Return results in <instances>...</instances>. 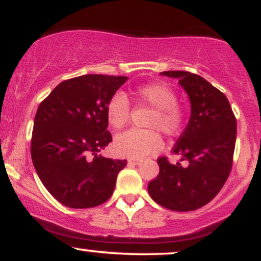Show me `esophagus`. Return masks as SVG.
Masks as SVG:
<instances>
[{
	"label": "esophagus",
	"mask_w": 261,
	"mask_h": 261,
	"mask_svg": "<svg viewBox=\"0 0 261 261\" xmlns=\"http://www.w3.org/2000/svg\"><path fill=\"white\" fill-rule=\"evenodd\" d=\"M127 161H128V163L135 164V166H137V164H141V162H142L141 158H128Z\"/></svg>",
	"instance_id": "esophagus-1"
}]
</instances>
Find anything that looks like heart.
Returning <instances> with one entry per match:
<instances>
[{"label": "heart", "mask_w": 261, "mask_h": 261, "mask_svg": "<svg viewBox=\"0 0 261 261\" xmlns=\"http://www.w3.org/2000/svg\"><path fill=\"white\" fill-rule=\"evenodd\" d=\"M137 98L153 108L148 120L149 127L161 128L168 136H175L181 131L185 122V112L178 104V94L166 83H151L139 87ZM108 122L115 130H120L130 119V103L124 93H116L107 106ZM163 141L155 130L131 128L116 136L114 141L116 152L131 158H142L155 153L162 148Z\"/></svg>", "instance_id": "1"}]
</instances>
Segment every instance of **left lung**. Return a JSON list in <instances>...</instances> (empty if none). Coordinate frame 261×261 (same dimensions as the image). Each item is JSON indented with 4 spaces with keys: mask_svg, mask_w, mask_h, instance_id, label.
<instances>
[{
    "mask_svg": "<svg viewBox=\"0 0 261 261\" xmlns=\"http://www.w3.org/2000/svg\"><path fill=\"white\" fill-rule=\"evenodd\" d=\"M161 74L179 80L188 93L191 115L173 152L187 162L172 164L158 158L160 173L148 182L158 205L173 211H194L208 203L228 178L234 153L237 120L228 99L205 79L187 71Z\"/></svg>",
    "mask_w": 261,
    "mask_h": 261,
    "instance_id": "8db88e82",
    "label": "left lung"
}]
</instances>
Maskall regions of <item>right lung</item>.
Listing matches in <instances>:
<instances>
[{"instance_id": "add662e5", "label": "right lung", "mask_w": 261, "mask_h": 261, "mask_svg": "<svg viewBox=\"0 0 261 261\" xmlns=\"http://www.w3.org/2000/svg\"><path fill=\"white\" fill-rule=\"evenodd\" d=\"M125 76L83 74L66 80L41 101L34 119L31 153L44 187L62 205L89 208L113 195L127 161L98 154L112 134L107 106Z\"/></svg>"}]
</instances>
